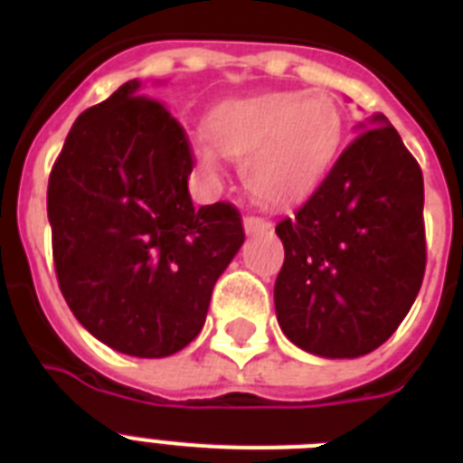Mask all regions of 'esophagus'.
Wrapping results in <instances>:
<instances>
[{"label": "esophagus", "mask_w": 463, "mask_h": 463, "mask_svg": "<svg viewBox=\"0 0 463 463\" xmlns=\"http://www.w3.org/2000/svg\"><path fill=\"white\" fill-rule=\"evenodd\" d=\"M271 231V221L261 216H245V232L247 235H260V232Z\"/></svg>", "instance_id": "esophagus-1"}]
</instances>
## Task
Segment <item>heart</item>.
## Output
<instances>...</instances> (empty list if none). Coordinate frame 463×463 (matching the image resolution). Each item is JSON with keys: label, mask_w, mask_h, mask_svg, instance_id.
I'll list each match as a JSON object with an SVG mask.
<instances>
[{"label": "heart", "mask_w": 463, "mask_h": 463, "mask_svg": "<svg viewBox=\"0 0 463 463\" xmlns=\"http://www.w3.org/2000/svg\"><path fill=\"white\" fill-rule=\"evenodd\" d=\"M209 139H192V158L218 170V151L245 160V180L264 203L288 206L319 187L344 144V110L329 90H264L232 98L209 115Z\"/></svg>", "instance_id": "heart-1"}]
</instances>
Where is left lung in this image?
Instances as JSON below:
<instances>
[{
    "label": "left lung",
    "mask_w": 463,
    "mask_h": 463,
    "mask_svg": "<svg viewBox=\"0 0 463 463\" xmlns=\"http://www.w3.org/2000/svg\"><path fill=\"white\" fill-rule=\"evenodd\" d=\"M276 232L286 250L276 317L293 344L322 358H358L399 329L428 261L423 173L384 115Z\"/></svg>",
    "instance_id": "obj_1"
}]
</instances>
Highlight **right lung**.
I'll list each match as a JSON object with an SVG mask.
<instances>
[{
    "label": "right lung",
    "instance_id": "obj_1",
    "mask_svg": "<svg viewBox=\"0 0 463 463\" xmlns=\"http://www.w3.org/2000/svg\"><path fill=\"white\" fill-rule=\"evenodd\" d=\"M139 86L79 115L50 173L47 218L76 319L115 351L165 358L199 336L245 231L231 202L194 209L187 132Z\"/></svg>",
    "mask_w": 463,
    "mask_h": 463
}]
</instances>
